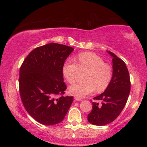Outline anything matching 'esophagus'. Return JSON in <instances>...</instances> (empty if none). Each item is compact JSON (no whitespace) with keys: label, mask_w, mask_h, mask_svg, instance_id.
I'll return each instance as SVG.
<instances>
[{"label":"esophagus","mask_w":147,"mask_h":147,"mask_svg":"<svg viewBox=\"0 0 147 147\" xmlns=\"http://www.w3.org/2000/svg\"><path fill=\"white\" fill-rule=\"evenodd\" d=\"M74 100H75L76 101H82V99H81L80 98H78V97H77V96H75L74 97Z\"/></svg>","instance_id":"34e87169"}]
</instances>
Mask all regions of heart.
<instances>
[{
  "instance_id": "1",
  "label": "heart",
  "mask_w": 147,
  "mask_h": 147,
  "mask_svg": "<svg viewBox=\"0 0 147 147\" xmlns=\"http://www.w3.org/2000/svg\"><path fill=\"white\" fill-rule=\"evenodd\" d=\"M86 71L88 73L83 83H76L69 88V92L78 98L89 95L96 90L97 92L104 91L111 82L113 68L96 54L90 52L82 53L76 61L67 59L63 67V74L67 83L72 84L79 71Z\"/></svg>"
}]
</instances>
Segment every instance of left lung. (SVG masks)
<instances>
[{"mask_svg": "<svg viewBox=\"0 0 147 147\" xmlns=\"http://www.w3.org/2000/svg\"><path fill=\"white\" fill-rule=\"evenodd\" d=\"M113 73L111 82L102 94L94 98L92 110L88 115V121L96 126H103L114 121L120 115L127 102L130 91L129 71L125 63L111 52Z\"/></svg>", "mask_w": 147, "mask_h": 147, "instance_id": "obj_1", "label": "left lung"}]
</instances>
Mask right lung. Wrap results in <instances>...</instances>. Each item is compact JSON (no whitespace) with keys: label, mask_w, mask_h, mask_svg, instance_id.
Instances as JSON below:
<instances>
[{"label":"right lung","mask_w":147,"mask_h":147,"mask_svg":"<svg viewBox=\"0 0 147 147\" xmlns=\"http://www.w3.org/2000/svg\"><path fill=\"white\" fill-rule=\"evenodd\" d=\"M73 50L65 45L50 43L31 51L21 65L22 102L31 116L42 125L61 122L73 101V96H63L67 86L63 74L65 61Z\"/></svg>","instance_id":"obj_1"}]
</instances>
